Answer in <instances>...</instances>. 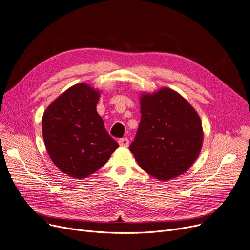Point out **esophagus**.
Masks as SVG:
<instances>
[{
	"label": "esophagus",
	"mask_w": 250,
	"mask_h": 250,
	"mask_svg": "<svg viewBox=\"0 0 250 250\" xmlns=\"http://www.w3.org/2000/svg\"><path fill=\"white\" fill-rule=\"evenodd\" d=\"M119 144H120L121 146H128L129 141H128L127 138H123V139L119 140Z\"/></svg>",
	"instance_id": "esophagus-1"
}]
</instances>
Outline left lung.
Here are the masks:
<instances>
[{"mask_svg":"<svg viewBox=\"0 0 250 250\" xmlns=\"http://www.w3.org/2000/svg\"><path fill=\"white\" fill-rule=\"evenodd\" d=\"M202 124L179 93L162 88L141 98V122L129 146L140 167L168 181L186 172L201 151Z\"/></svg>","mask_w":250,"mask_h":250,"instance_id":"8db88e82","label":"left lung"}]
</instances>
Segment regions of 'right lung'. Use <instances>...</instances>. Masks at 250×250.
<instances>
[{
	"label": "right lung",
	"mask_w": 250,
	"mask_h": 250,
	"mask_svg": "<svg viewBox=\"0 0 250 250\" xmlns=\"http://www.w3.org/2000/svg\"><path fill=\"white\" fill-rule=\"evenodd\" d=\"M98 99V91L80 83L63 92L43 114L48 154L70 177L83 179L96 172L119 147L96 111Z\"/></svg>",
	"instance_id": "add662e5"
}]
</instances>
